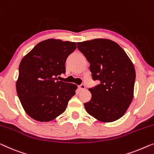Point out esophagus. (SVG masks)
I'll return each instance as SVG.
<instances>
[{"label":"esophagus","mask_w":154,"mask_h":154,"mask_svg":"<svg viewBox=\"0 0 154 154\" xmlns=\"http://www.w3.org/2000/svg\"><path fill=\"white\" fill-rule=\"evenodd\" d=\"M79 90H81V91L84 90L85 89V85L84 84H81V85L79 86Z\"/></svg>","instance_id":"obj_1"}]
</instances>
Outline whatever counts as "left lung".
I'll return each instance as SVG.
<instances>
[{
  "instance_id": "left-lung-1",
  "label": "left lung",
  "mask_w": 154,
  "mask_h": 154,
  "mask_svg": "<svg viewBox=\"0 0 154 154\" xmlns=\"http://www.w3.org/2000/svg\"><path fill=\"white\" fill-rule=\"evenodd\" d=\"M78 49L90 65L94 81L100 83L89 89L92 99L84 104L88 114L103 122L119 119L133 98L135 70L119 44L110 39H94L77 43Z\"/></svg>"
}]
</instances>
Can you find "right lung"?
<instances>
[{
    "instance_id": "add662e5",
    "label": "right lung",
    "mask_w": 154,
    "mask_h": 154,
    "mask_svg": "<svg viewBox=\"0 0 154 154\" xmlns=\"http://www.w3.org/2000/svg\"><path fill=\"white\" fill-rule=\"evenodd\" d=\"M76 43L49 39L37 44L20 62L17 92L26 112L38 122H49L65 111L77 85L57 81Z\"/></svg>"
}]
</instances>
